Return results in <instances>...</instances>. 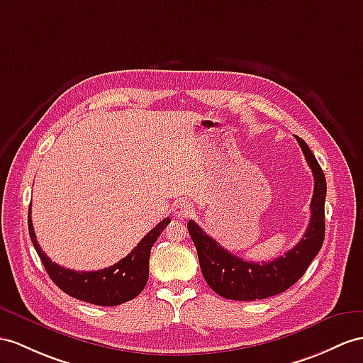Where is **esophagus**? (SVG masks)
<instances>
[{
    "instance_id": "esophagus-1",
    "label": "esophagus",
    "mask_w": 363,
    "mask_h": 363,
    "mask_svg": "<svg viewBox=\"0 0 363 363\" xmlns=\"http://www.w3.org/2000/svg\"><path fill=\"white\" fill-rule=\"evenodd\" d=\"M174 214L180 218H188L194 214V206L192 203L188 200H180L174 205Z\"/></svg>"
}]
</instances>
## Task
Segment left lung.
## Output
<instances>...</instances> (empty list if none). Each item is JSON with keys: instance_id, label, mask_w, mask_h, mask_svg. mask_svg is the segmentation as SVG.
Wrapping results in <instances>:
<instances>
[{"instance_id": "1", "label": "left lung", "mask_w": 363, "mask_h": 363, "mask_svg": "<svg viewBox=\"0 0 363 363\" xmlns=\"http://www.w3.org/2000/svg\"><path fill=\"white\" fill-rule=\"evenodd\" d=\"M296 138L314 174V192L306 233L293 250L271 262L243 260L226 251L194 220H189L188 231L197 248L201 274L218 296L229 300H260L284 293L303 276L322 248L325 238V174L305 141Z\"/></svg>"}]
</instances>
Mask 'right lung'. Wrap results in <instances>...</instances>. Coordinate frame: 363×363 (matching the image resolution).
Segmentation results:
<instances>
[{"label":"right lung","instance_id":"right-lung-1","mask_svg":"<svg viewBox=\"0 0 363 363\" xmlns=\"http://www.w3.org/2000/svg\"><path fill=\"white\" fill-rule=\"evenodd\" d=\"M169 222V217L163 218L160 223L141 238V242L130 251V254L112 267L99 271H74L60 267L41 251L37 235L33 233L30 211L28 217L33 248L37 250L52 281L70 297L100 306L121 305L128 300L135 298L143 291L149 277L151 248Z\"/></svg>","mask_w":363,"mask_h":363}]
</instances>
